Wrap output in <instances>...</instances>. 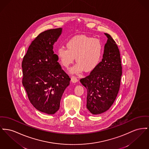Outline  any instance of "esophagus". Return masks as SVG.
<instances>
[{
	"label": "esophagus",
	"mask_w": 149,
	"mask_h": 149,
	"mask_svg": "<svg viewBox=\"0 0 149 149\" xmlns=\"http://www.w3.org/2000/svg\"><path fill=\"white\" fill-rule=\"evenodd\" d=\"M71 81L72 83H76V82H77L78 81V79H77V78L76 77L72 76L71 77Z\"/></svg>",
	"instance_id": "esophagus-1"
}]
</instances>
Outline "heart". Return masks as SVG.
I'll use <instances>...</instances> for the list:
<instances>
[{
    "instance_id": "obj_1",
    "label": "heart",
    "mask_w": 149,
    "mask_h": 149,
    "mask_svg": "<svg viewBox=\"0 0 149 149\" xmlns=\"http://www.w3.org/2000/svg\"><path fill=\"white\" fill-rule=\"evenodd\" d=\"M67 49L60 48L57 54L62 65L69 68L74 62H77L70 71L79 74L83 70L90 72L96 68L101 60L103 45L100 40L86 35L75 36L66 43Z\"/></svg>"
}]
</instances>
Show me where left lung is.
<instances>
[{
    "label": "left lung",
    "mask_w": 149,
    "mask_h": 149,
    "mask_svg": "<svg viewBox=\"0 0 149 149\" xmlns=\"http://www.w3.org/2000/svg\"><path fill=\"white\" fill-rule=\"evenodd\" d=\"M105 34L108 39L102 61L89 75L80 80L87 90V108L95 115L104 113L113 104L122 74L118 47L110 35Z\"/></svg>",
    "instance_id": "left-lung-1"
}]
</instances>
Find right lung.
Segmentation results:
<instances>
[{
	"mask_svg": "<svg viewBox=\"0 0 149 149\" xmlns=\"http://www.w3.org/2000/svg\"><path fill=\"white\" fill-rule=\"evenodd\" d=\"M61 32V28H57L39 34L22 62V84L29 100L35 109L46 114H54L59 110L63 93L70 84V77L53 51Z\"/></svg>",
	"mask_w": 149,
	"mask_h": 149,
	"instance_id": "obj_1",
	"label": "right lung"
}]
</instances>
